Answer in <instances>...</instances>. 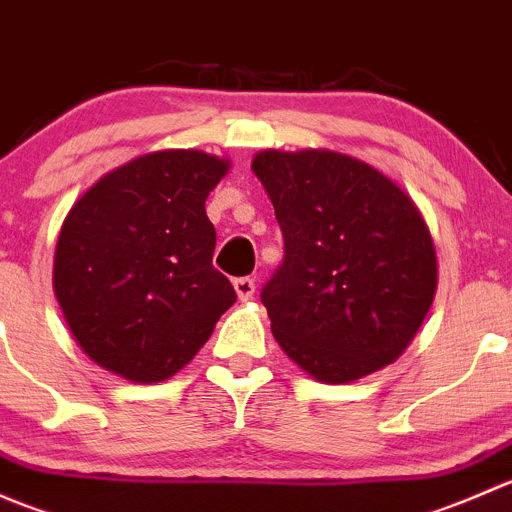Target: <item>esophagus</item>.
<instances>
[{
	"label": "esophagus",
	"mask_w": 512,
	"mask_h": 512,
	"mask_svg": "<svg viewBox=\"0 0 512 512\" xmlns=\"http://www.w3.org/2000/svg\"><path fill=\"white\" fill-rule=\"evenodd\" d=\"M232 287L242 302L252 299V294H255V280H250V277H237V280H232Z\"/></svg>",
	"instance_id": "1"
}]
</instances>
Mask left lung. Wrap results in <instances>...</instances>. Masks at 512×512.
Returning <instances> with one entry per match:
<instances>
[{
  "mask_svg": "<svg viewBox=\"0 0 512 512\" xmlns=\"http://www.w3.org/2000/svg\"><path fill=\"white\" fill-rule=\"evenodd\" d=\"M252 170L285 242L260 292L277 344L324 384L399 359L436 292V252L414 200L334 151H265Z\"/></svg>",
  "mask_w": 512,
  "mask_h": 512,
  "instance_id": "8db88e82",
  "label": "left lung"
}]
</instances>
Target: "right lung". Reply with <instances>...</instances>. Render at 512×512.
Returning a JSON list of instances; mask_svg holds the SVG:
<instances>
[{
  "label": "right lung",
  "instance_id": "obj_1",
  "mask_svg": "<svg viewBox=\"0 0 512 512\" xmlns=\"http://www.w3.org/2000/svg\"><path fill=\"white\" fill-rule=\"evenodd\" d=\"M225 173L203 151L148 153L103 175L66 215L54 292L98 366L136 384L168 379L235 304L205 215Z\"/></svg>",
  "mask_w": 512,
  "mask_h": 512
}]
</instances>
